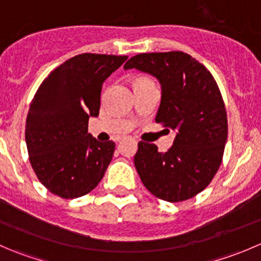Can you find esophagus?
Listing matches in <instances>:
<instances>
[{"label": "esophagus", "instance_id": "esophagus-1", "mask_svg": "<svg viewBox=\"0 0 261 261\" xmlns=\"http://www.w3.org/2000/svg\"><path fill=\"white\" fill-rule=\"evenodd\" d=\"M120 140H122V138H121V136H120V138L116 139V141H120Z\"/></svg>", "mask_w": 261, "mask_h": 261}]
</instances>
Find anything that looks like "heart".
Returning a JSON list of instances; mask_svg holds the SVG:
<instances>
[{
	"label": "heart",
	"instance_id": "b5f03b06",
	"mask_svg": "<svg viewBox=\"0 0 261 261\" xmlns=\"http://www.w3.org/2000/svg\"><path fill=\"white\" fill-rule=\"evenodd\" d=\"M139 81H144V80H139ZM139 81H136V82H139Z\"/></svg>",
	"mask_w": 261,
	"mask_h": 261
}]
</instances>
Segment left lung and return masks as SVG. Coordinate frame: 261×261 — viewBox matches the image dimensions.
<instances>
[{
    "instance_id": "8db88e82",
    "label": "left lung",
    "mask_w": 261,
    "mask_h": 261,
    "mask_svg": "<svg viewBox=\"0 0 261 261\" xmlns=\"http://www.w3.org/2000/svg\"><path fill=\"white\" fill-rule=\"evenodd\" d=\"M123 68L159 81L162 99L155 121L177 133L165 152L155 144H138L134 163L141 181L163 201L192 198L217 173L227 140V116L215 78L183 51L138 54Z\"/></svg>"
}]
</instances>
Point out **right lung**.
<instances>
[{
    "mask_svg": "<svg viewBox=\"0 0 261 261\" xmlns=\"http://www.w3.org/2000/svg\"><path fill=\"white\" fill-rule=\"evenodd\" d=\"M126 59L75 55L55 68L36 91L26 118V146L36 177L55 196L78 198L103 178L115 143H101L88 134V120L99 114L103 82Z\"/></svg>",
    "mask_w": 261,
    "mask_h": 261,
    "instance_id": "right-lung-1",
    "label": "right lung"
}]
</instances>
